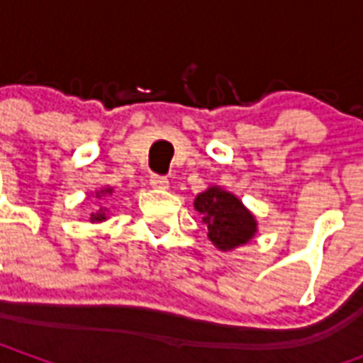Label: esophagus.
<instances>
[{
    "mask_svg": "<svg viewBox=\"0 0 363 363\" xmlns=\"http://www.w3.org/2000/svg\"><path fill=\"white\" fill-rule=\"evenodd\" d=\"M150 184L153 189H167L169 186V179L163 177V174H151Z\"/></svg>",
    "mask_w": 363,
    "mask_h": 363,
    "instance_id": "esophagus-1",
    "label": "esophagus"
}]
</instances>
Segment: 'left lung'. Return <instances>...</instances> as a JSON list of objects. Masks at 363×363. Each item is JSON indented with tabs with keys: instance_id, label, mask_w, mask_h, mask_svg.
<instances>
[{
	"instance_id": "1",
	"label": "left lung",
	"mask_w": 363,
	"mask_h": 363,
	"mask_svg": "<svg viewBox=\"0 0 363 363\" xmlns=\"http://www.w3.org/2000/svg\"><path fill=\"white\" fill-rule=\"evenodd\" d=\"M194 208L204 216L202 220L208 225L210 241L221 251H231L247 243L257 231V221L251 212L225 190L208 189L200 192Z\"/></svg>"
}]
</instances>
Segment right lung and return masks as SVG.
I'll list each match as a JSON object with an SVG mask.
<instances>
[{
  "label": "right lung",
  "mask_w": 363,
  "mask_h": 363,
  "mask_svg": "<svg viewBox=\"0 0 363 363\" xmlns=\"http://www.w3.org/2000/svg\"><path fill=\"white\" fill-rule=\"evenodd\" d=\"M101 192H103V194H104V192H112V190L106 189V190H101ZM96 196H99V194H96ZM91 220H93V221H103L104 220V212H103V210H99V212H96V213H91Z\"/></svg>",
  "instance_id": "add662e5"
}]
</instances>
